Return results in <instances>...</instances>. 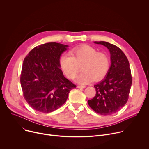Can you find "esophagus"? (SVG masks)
<instances>
[{"mask_svg":"<svg viewBox=\"0 0 149 149\" xmlns=\"http://www.w3.org/2000/svg\"><path fill=\"white\" fill-rule=\"evenodd\" d=\"M77 88H86V86H77Z\"/></svg>","mask_w":149,"mask_h":149,"instance_id":"1","label":"esophagus"}]
</instances>
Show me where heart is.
Instances as JSON below:
<instances>
[{
	"instance_id": "b5f03b06",
	"label": "heart",
	"mask_w": 149,
	"mask_h": 149,
	"mask_svg": "<svg viewBox=\"0 0 149 149\" xmlns=\"http://www.w3.org/2000/svg\"><path fill=\"white\" fill-rule=\"evenodd\" d=\"M70 55H62L59 60V67L69 79L75 78L81 67V74L77 81L82 84H88L93 80L95 82L103 79L110 68V59L108 55L97 52L94 47L84 45L72 49Z\"/></svg>"
}]
</instances>
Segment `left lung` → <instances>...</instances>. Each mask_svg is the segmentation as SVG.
Listing matches in <instances>:
<instances>
[{
  "mask_svg": "<svg viewBox=\"0 0 149 149\" xmlns=\"http://www.w3.org/2000/svg\"><path fill=\"white\" fill-rule=\"evenodd\" d=\"M94 43L109 49L111 65L105 78L94 86L96 94L88 100V104L98 114L111 115L118 111L128 101L132 84L129 62L118 47L104 41Z\"/></svg>",
  "mask_w": 149,
  "mask_h": 149,
  "instance_id": "8db88e82",
  "label": "left lung"
}]
</instances>
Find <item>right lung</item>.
<instances>
[{
	"label": "right lung",
	"mask_w": 149,
	"mask_h": 149,
	"mask_svg": "<svg viewBox=\"0 0 149 149\" xmlns=\"http://www.w3.org/2000/svg\"><path fill=\"white\" fill-rule=\"evenodd\" d=\"M67 47L56 42L41 44L24 60L20 79L24 97L37 111L48 113L57 110L76 88L59 68L60 56Z\"/></svg>",
	"instance_id": "1"
}]
</instances>
